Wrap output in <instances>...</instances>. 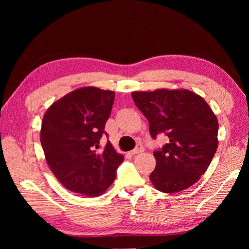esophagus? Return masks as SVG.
<instances>
[{"instance_id":"34e87169","label":"esophagus","mask_w":249,"mask_h":249,"mask_svg":"<svg viewBox=\"0 0 249 249\" xmlns=\"http://www.w3.org/2000/svg\"><path fill=\"white\" fill-rule=\"evenodd\" d=\"M143 150H144V148H143V146H142L141 144H138L133 150H131V154H132V155H136V154L142 153Z\"/></svg>"}]
</instances>
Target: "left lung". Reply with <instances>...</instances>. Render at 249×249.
Listing matches in <instances>:
<instances>
[{
  "instance_id": "obj_1",
  "label": "left lung",
  "mask_w": 249,
  "mask_h": 249,
  "mask_svg": "<svg viewBox=\"0 0 249 249\" xmlns=\"http://www.w3.org/2000/svg\"><path fill=\"white\" fill-rule=\"evenodd\" d=\"M133 101L146 117L155 139L169 142L156 150L149 178L157 190L176 193L194 185L205 173L218 147V120L208 103L187 89L134 91Z\"/></svg>"
}]
</instances>
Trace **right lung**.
I'll list each match as a JSON object with an SVG mask.
<instances>
[{
	"label": "right lung",
	"mask_w": 249,
	"mask_h": 249,
	"mask_svg": "<svg viewBox=\"0 0 249 249\" xmlns=\"http://www.w3.org/2000/svg\"><path fill=\"white\" fill-rule=\"evenodd\" d=\"M115 92L81 87L53 103L42 118L40 142L47 163L66 189L99 196L114 182L124 161L108 141L101 149Z\"/></svg>",
	"instance_id": "right-lung-1"
}]
</instances>
